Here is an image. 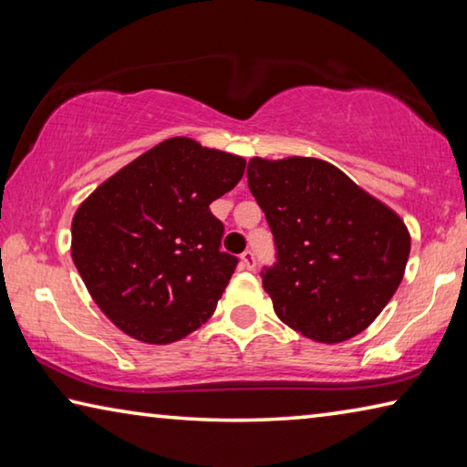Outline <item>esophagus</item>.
Here are the masks:
<instances>
[{"label":"esophagus","mask_w":467,"mask_h":467,"mask_svg":"<svg viewBox=\"0 0 467 467\" xmlns=\"http://www.w3.org/2000/svg\"><path fill=\"white\" fill-rule=\"evenodd\" d=\"M241 265H243V270H255V255H253L251 251H244L243 255H241Z\"/></svg>","instance_id":"esophagus-1"}]
</instances>
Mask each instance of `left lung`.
<instances>
[{
  "label": "left lung",
  "instance_id": "obj_1",
  "mask_svg": "<svg viewBox=\"0 0 467 467\" xmlns=\"http://www.w3.org/2000/svg\"><path fill=\"white\" fill-rule=\"evenodd\" d=\"M247 181L278 247L262 274L278 319L323 344L365 331L406 272L412 243L398 212L321 158L253 156Z\"/></svg>",
  "mask_w": 467,
  "mask_h": 467
}]
</instances>
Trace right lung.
Instances as JSON below:
<instances>
[{"label":"right lung","mask_w":467,"mask_h":467,"mask_svg":"<svg viewBox=\"0 0 467 467\" xmlns=\"http://www.w3.org/2000/svg\"><path fill=\"white\" fill-rule=\"evenodd\" d=\"M243 156L169 138L78 205L72 259L94 303L144 344L183 339L216 311L236 257L210 203L239 183Z\"/></svg>","instance_id":"right-lung-1"}]
</instances>
